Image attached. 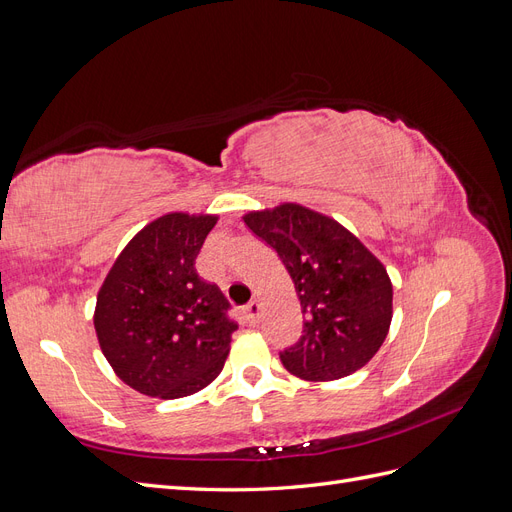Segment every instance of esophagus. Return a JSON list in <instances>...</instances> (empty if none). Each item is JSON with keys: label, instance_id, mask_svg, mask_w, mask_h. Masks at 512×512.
Masks as SVG:
<instances>
[{"label": "esophagus", "instance_id": "esophagus-1", "mask_svg": "<svg viewBox=\"0 0 512 512\" xmlns=\"http://www.w3.org/2000/svg\"><path fill=\"white\" fill-rule=\"evenodd\" d=\"M241 314H243L245 322L256 324L258 318H260V303H258V301H250V303H247V305L241 309Z\"/></svg>", "mask_w": 512, "mask_h": 512}]
</instances>
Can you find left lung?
I'll return each mask as SVG.
<instances>
[{"label":"left lung","mask_w":512,"mask_h":512,"mask_svg":"<svg viewBox=\"0 0 512 512\" xmlns=\"http://www.w3.org/2000/svg\"><path fill=\"white\" fill-rule=\"evenodd\" d=\"M245 224L282 258L297 288L303 335L280 352L303 380H337L374 356L393 318V286L382 262L335 220L301 205L245 215Z\"/></svg>","instance_id":"1"}]
</instances>
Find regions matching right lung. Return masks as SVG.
I'll list each match as a JSON object with an SVG mask.
<instances>
[{"label":"right lung","mask_w":512,"mask_h":512,"mask_svg":"<svg viewBox=\"0 0 512 512\" xmlns=\"http://www.w3.org/2000/svg\"><path fill=\"white\" fill-rule=\"evenodd\" d=\"M213 215L168 213L119 254L98 292L94 327L115 374L134 391L177 399L211 384L239 324L194 265Z\"/></svg>","instance_id":"1"}]
</instances>
